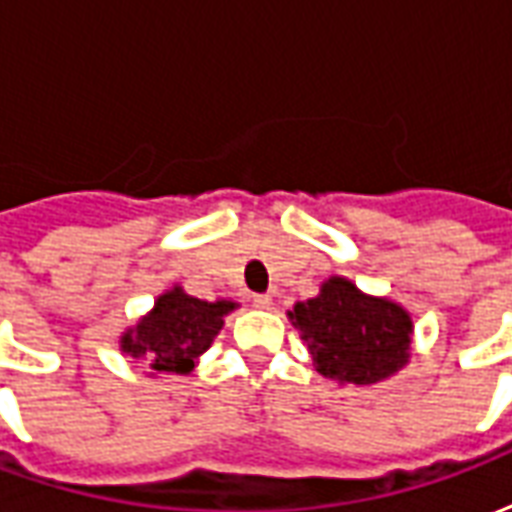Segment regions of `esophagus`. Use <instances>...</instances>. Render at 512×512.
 Returning a JSON list of instances; mask_svg holds the SVG:
<instances>
[{
    "label": "esophagus",
    "mask_w": 512,
    "mask_h": 512,
    "mask_svg": "<svg viewBox=\"0 0 512 512\" xmlns=\"http://www.w3.org/2000/svg\"><path fill=\"white\" fill-rule=\"evenodd\" d=\"M252 304H255L257 310H268V307L274 304V296H271V293H255V296H252Z\"/></svg>",
    "instance_id": "esophagus-1"
}]
</instances>
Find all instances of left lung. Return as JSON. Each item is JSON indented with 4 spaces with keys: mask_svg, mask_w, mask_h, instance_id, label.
Wrapping results in <instances>:
<instances>
[{
    "mask_svg": "<svg viewBox=\"0 0 512 512\" xmlns=\"http://www.w3.org/2000/svg\"><path fill=\"white\" fill-rule=\"evenodd\" d=\"M318 373L337 384H376L408 362L411 318L403 307L365 296L348 279L323 282L290 312Z\"/></svg>",
    "mask_w": 512,
    "mask_h": 512,
    "instance_id": "obj_1",
    "label": "left lung"
}]
</instances>
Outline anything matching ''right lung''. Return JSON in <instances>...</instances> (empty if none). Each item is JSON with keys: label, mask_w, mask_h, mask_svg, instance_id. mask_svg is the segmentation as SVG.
<instances>
[{"label": "right lung", "mask_w": 512, "mask_h": 512, "mask_svg": "<svg viewBox=\"0 0 512 512\" xmlns=\"http://www.w3.org/2000/svg\"><path fill=\"white\" fill-rule=\"evenodd\" d=\"M233 301H200L180 288L158 296L153 312L123 334V351L156 373H189L194 359L211 348Z\"/></svg>", "instance_id": "1"}]
</instances>
